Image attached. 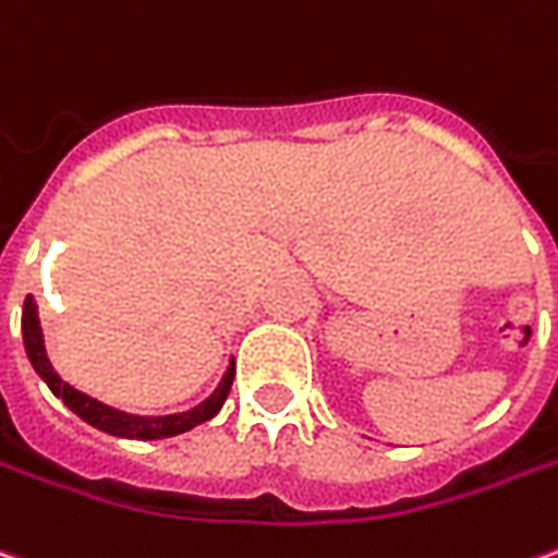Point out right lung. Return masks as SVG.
<instances>
[{
  "label": "right lung",
  "instance_id": "1",
  "mask_svg": "<svg viewBox=\"0 0 558 558\" xmlns=\"http://www.w3.org/2000/svg\"><path fill=\"white\" fill-rule=\"evenodd\" d=\"M23 347H26V356L33 362V368L38 372V377L50 387V392L57 399L65 401L69 411H75L84 423H89L99 432H108V435H117V438H132V441H157V438H171V435H181V432H190L198 423H208L211 416H217V411L223 408L226 396L232 389V377H235V362H229L220 387L214 389L208 399L196 404L193 411H184V414H169V416H135L123 414L117 408H108L102 401L89 399L87 392L69 387L62 380L60 374L53 372L48 353H45V338H41V326H38V305H35L33 295H26L23 302Z\"/></svg>",
  "mask_w": 558,
  "mask_h": 558
}]
</instances>
